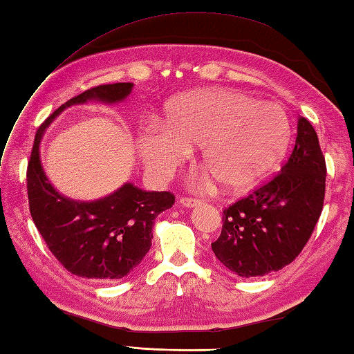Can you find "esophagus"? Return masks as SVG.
I'll use <instances>...</instances> for the list:
<instances>
[{"instance_id": "esophagus-1", "label": "esophagus", "mask_w": 354, "mask_h": 354, "mask_svg": "<svg viewBox=\"0 0 354 354\" xmlns=\"http://www.w3.org/2000/svg\"><path fill=\"white\" fill-rule=\"evenodd\" d=\"M179 202H181L184 207H189V208H194V207H199L204 204L201 199H194V198H183Z\"/></svg>"}]
</instances>
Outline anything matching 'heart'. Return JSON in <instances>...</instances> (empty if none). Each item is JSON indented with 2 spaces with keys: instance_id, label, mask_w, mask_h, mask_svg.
<instances>
[{
  "instance_id": "obj_1",
  "label": "heart",
  "mask_w": 354,
  "mask_h": 354,
  "mask_svg": "<svg viewBox=\"0 0 354 354\" xmlns=\"http://www.w3.org/2000/svg\"><path fill=\"white\" fill-rule=\"evenodd\" d=\"M290 126L281 106L259 102L237 89H202L170 103L164 123L140 133V155L152 175L164 176L201 145L208 173L194 178L205 187L214 176L223 189L246 192L281 164Z\"/></svg>"
}]
</instances>
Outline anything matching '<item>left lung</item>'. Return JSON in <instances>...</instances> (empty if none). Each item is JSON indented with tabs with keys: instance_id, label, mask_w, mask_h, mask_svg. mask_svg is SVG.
Here are the masks:
<instances>
[{
	"instance_id": "obj_1",
	"label": "left lung",
	"mask_w": 354,
	"mask_h": 354,
	"mask_svg": "<svg viewBox=\"0 0 354 354\" xmlns=\"http://www.w3.org/2000/svg\"><path fill=\"white\" fill-rule=\"evenodd\" d=\"M326 158L310 122L298 118L297 140L280 173L223 209L212 243L223 266L240 277H261L295 260L309 242L326 194Z\"/></svg>"
}]
</instances>
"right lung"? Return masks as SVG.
Wrapping results in <instances>:
<instances>
[{"label":"right lung","mask_w":354,"mask_h":354,"mask_svg":"<svg viewBox=\"0 0 354 354\" xmlns=\"http://www.w3.org/2000/svg\"><path fill=\"white\" fill-rule=\"evenodd\" d=\"M133 84H109L86 89L59 106L36 132L27 165L30 214L48 250L68 272L100 281H115L140 265L152 246L156 216L171 208L170 192H142L124 184L94 202L71 201L53 187L39 160L42 133L53 118L71 104L88 100L115 103L131 94Z\"/></svg>","instance_id":"1"}]
</instances>
